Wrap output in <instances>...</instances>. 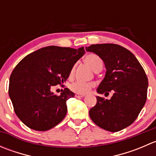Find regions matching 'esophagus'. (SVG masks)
Here are the masks:
<instances>
[{
    "mask_svg": "<svg viewBox=\"0 0 156 156\" xmlns=\"http://www.w3.org/2000/svg\"><path fill=\"white\" fill-rule=\"evenodd\" d=\"M84 96H85L84 94H76L75 95V97H78V98H81V97H84Z\"/></svg>",
    "mask_w": 156,
    "mask_h": 156,
    "instance_id": "obj_1",
    "label": "esophagus"
}]
</instances>
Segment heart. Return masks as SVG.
<instances>
[{
	"mask_svg": "<svg viewBox=\"0 0 156 156\" xmlns=\"http://www.w3.org/2000/svg\"><path fill=\"white\" fill-rule=\"evenodd\" d=\"M84 62L87 65L89 66L95 72L101 71L103 67V62L100 56L97 55L90 53L88 54L84 58ZM75 67H72L71 69L70 75L74 74ZM94 87V84L92 83H82V82H74L70 85V90L74 93L78 94H86Z\"/></svg>",
	"mask_w": 156,
	"mask_h": 156,
	"instance_id": "1",
	"label": "heart"
}]
</instances>
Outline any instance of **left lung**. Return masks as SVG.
Instances as JSON below:
<instances>
[{
	"instance_id": "8db88e82",
	"label": "left lung",
	"mask_w": 156,
	"mask_h": 156,
	"mask_svg": "<svg viewBox=\"0 0 156 156\" xmlns=\"http://www.w3.org/2000/svg\"><path fill=\"white\" fill-rule=\"evenodd\" d=\"M86 50L98 55L106 69L97 88L99 94L113 95L110 100L97 97V104L89 111L91 120L100 127L117 132L131 125L147 98L148 78L134 55L115 44H92Z\"/></svg>"
}]
</instances>
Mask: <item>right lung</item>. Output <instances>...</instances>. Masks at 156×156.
Listing matches in <instances>:
<instances>
[{
	"label": "right lung",
	"instance_id": "1",
	"mask_svg": "<svg viewBox=\"0 0 156 156\" xmlns=\"http://www.w3.org/2000/svg\"><path fill=\"white\" fill-rule=\"evenodd\" d=\"M84 53V47L77 50L48 46L27 55L17 64L10 75L9 96L23 124L45 131L63 120L66 101L75 94L64 88L60 95H54L50 88L66 81L74 64Z\"/></svg>",
	"mask_w": 156,
	"mask_h": 156
}]
</instances>
